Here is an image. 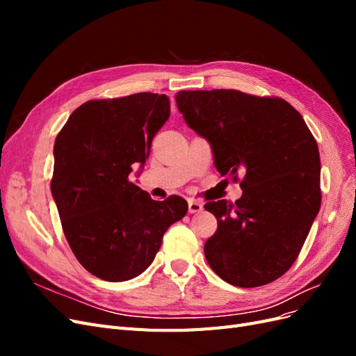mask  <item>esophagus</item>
I'll list each match as a JSON object with an SVG mask.
<instances>
[{
    "instance_id": "obj_1",
    "label": "esophagus",
    "mask_w": 356,
    "mask_h": 356,
    "mask_svg": "<svg viewBox=\"0 0 356 356\" xmlns=\"http://www.w3.org/2000/svg\"><path fill=\"white\" fill-rule=\"evenodd\" d=\"M203 209V203L197 200H188V212L190 213H196Z\"/></svg>"
}]
</instances>
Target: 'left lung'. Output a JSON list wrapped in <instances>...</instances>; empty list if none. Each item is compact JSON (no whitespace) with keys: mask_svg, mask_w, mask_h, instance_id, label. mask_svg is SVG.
Returning <instances> with one entry per match:
<instances>
[{"mask_svg":"<svg viewBox=\"0 0 356 356\" xmlns=\"http://www.w3.org/2000/svg\"><path fill=\"white\" fill-rule=\"evenodd\" d=\"M178 110L207 138L221 177L241 181L234 203L208 202L218 221L204 257L222 281L270 284L294 264L321 207V160L303 117L282 98L232 89L181 90Z\"/></svg>","mask_w":356,"mask_h":356,"instance_id":"obj_1","label":"left lung"}]
</instances>
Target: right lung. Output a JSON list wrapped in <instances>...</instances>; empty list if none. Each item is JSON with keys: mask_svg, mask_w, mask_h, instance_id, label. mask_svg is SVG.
Here are the masks:
<instances>
[{"mask_svg": "<svg viewBox=\"0 0 356 356\" xmlns=\"http://www.w3.org/2000/svg\"><path fill=\"white\" fill-rule=\"evenodd\" d=\"M169 114L166 95L95 99L80 105L56 136L50 188L62 229L79 263L104 281L141 275L165 232L187 213L182 197L153 200L129 179Z\"/></svg>", "mask_w": 356, "mask_h": 356, "instance_id": "right-lung-1", "label": "right lung"}]
</instances>
